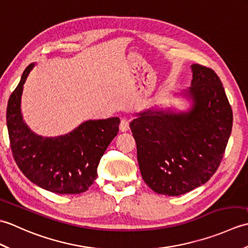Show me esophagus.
Listing matches in <instances>:
<instances>
[{"instance_id":"esophagus-1","label":"esophagus","mask_w":248,"mask_h":248,"mask_svg":"<svg viewBox=\"0 0 248 248\" xmlns=\"http://www.w3.org/2000/svg\"><path fill=\"white\" fill-rule=\"evenodd\" d=\"M119 129L123 132H125V131L129 130V120L128 118H121L120 120V124H119Z\"/></svg>"}]
</instances>
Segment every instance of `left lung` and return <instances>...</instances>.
<instances>
[{
    "label": "left lung",
    "instance_id": "8db88e82",
    "mask_svg": "<svg viewBox=\"0 0 248 248\" xmlns=\"http://www.w3.org/2000/svg\"><path fill=\"white\" fill-rule=\"evenodd\" d=\"M186 96L187 113L149 109L130 128L143 180L152 191L179 196L202 186L217 170L232 128V109L211 68L194 64Z\"/></svg>",
    "mask_w": 248,
    "mask_h": 248
}]
</instances>
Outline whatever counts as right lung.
Segmentation results:
<instances>
[{"mask_svg": "<svg viewBox=\"0 0 248 248\" xmlns=\"http://www.w3.org/2000/svg\"><path fill=\"white\" fill-rule=\"evenodd\" d=\"M31 64L10 94L6 120L14 159L30 181L56 194H80L92 186L103 154L119 130L120 119L88 120L70 133L44 138L24 124L21 96Z\"/></svg>", "mask_w": 248, "mask_h": 248, "instance_id": "add662e5", "label": "right lung"}]
</instances>
